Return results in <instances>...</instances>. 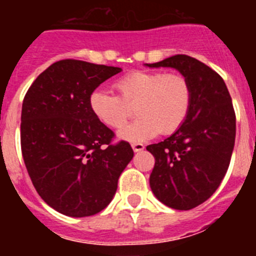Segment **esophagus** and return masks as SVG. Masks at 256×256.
Returning a JSON list of instances; mask_svg holds the SVG:
<instances>
[{
    "mask_svg": "<svg viewBox=\"0 0 256 256\" xmlns=\"http://www.w3.org/2000/svg\"><path fill=\"white\" fill-rule=\"evenodd\" d=\"M132 148H133V151H134V152H141V151H144V146L142 144H133Z\"/></svg>",
    "mask_w": 256,
    "mask_h": 256,
    "instance_id": "esophagus-1",
    "label": "esophagus"
}]
</instances>
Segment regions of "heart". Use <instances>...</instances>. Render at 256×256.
<instances>
[{
    "mask_svg": "<svg viewBox=\"0 0 256 256\" xmlns=\"http://www.w3.org/2000/svg\"><path fill=\"white\" fill-rule=\"evenodd\" d=\"M114 88L118 96L94 90L90 96V108L101 124L118 130L130 119V108H136L138 119L118 133L126 141H146L159 132H176L191 108L190 83L178 73L137 70L116 79Z\"/></svg>",
    "mask_w": 256,
    "mask_h": 256,
    "instance_id": "obj_1",
    "label": "heart"
}]
</instances>
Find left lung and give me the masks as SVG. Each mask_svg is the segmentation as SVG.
Masks as SVG:
<instances>
[{
  "mask_svg": "<svg viewBox=\"0 0 256 256\" xmlns=\"http://www.w3.org/2000/svg\"><path fill=\"white\" fill-rule=\"evenodd\" d=\"M148 68H173L192 92L186 120L170 137L146 150L155 158L151 191L166 206L190 210L216 191L230 166L236 137V115L224 80L204 62L176 55Z\"/></svg>",
  "mask_w": 256,
  "mask_h": 256,
  "instance_id": "1",
  "label": "left lung"
}]
</instances>
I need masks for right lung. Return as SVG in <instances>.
<instances>
[{
    "instance_id": "right-lung-1",
    "label": "right lung",
    "mask_w": 256,
    "mask_h": 256,
    "mask_svg": "<svg viewBox=\"0 0 256 256\" xmlns=\"http://www.w3.org/2000/svg\"><path fill=\"white\" fill-rule=\"evenodd\" d=\"M122 68L60 60L37 76L22 108V152L38 195L56 212L73 218L105 209L118 180L133 158L126 141L90 108V96Z\"/></svg>"
}]
</instances>
